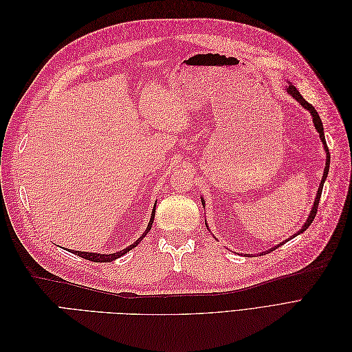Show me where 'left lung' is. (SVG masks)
<instances>
[{"label":"left lung","mask_w":352,"mask_h":352,"mask_svg":"<svg viewBox=\"0 0 352 352\" xmlns=\"http://www.w3.org/2000/svg\"><path fill=\"white\" fill-rule=\"evenodd\" d=\"M286 94H289L291 97L295 100V101H298L300 102V105L301 107H304L308 113L311 114V117H313V123H314V127H316V131L318 132V136H320V140H322V142H323V148H324V153H326V164H324V172H323V177H322V182H320V186H318V189H317V194H316V199H314V204H313V207H311V211H310V214H308V217H307V220H305V223L302 225V228L298 230L296 233H294V238L296 236V235H300V233H302L304 230H307L308 229V226L311 225L313 223V220H314V217H316V212H317V207H318V201H320V197H322V190H323V185H324V182H326V177H327V173H329V164H330V154H329V150H327V145H326V140H324V131H323V123H322V119H320V116L317 114V111H316V109L313 107L311 104H308L304 98H302V95L298 92V89L294 87V85L291 83V82H287V87H286ZM201 204H202V207H206V201H204V198H201ZM207 225V223H206ZM207 229H208V225H207ZM291 236V238H292ZM291 238H287V239H291ZM286 239V241H287ZM280 245H283V242H280V243H278V245H273L272 248H269L267 251L265 252H269V251H273V250H276V248H279ZM261 254H264V252H261Z\"/></svg>","instance_id":"left-lung-1"}]
</instances>
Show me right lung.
<instances>
[{"label": "right lung", "mask_w": 352, "mask_h": 352, "mask_svg": "<svg viewBox=\"0 0 352 352\" xmlns=\"http://www.w3.org/2000/svg\"><path fill=\"white\" fill-rule=\"evenodd\" d=\"M155 204H157V202H155ZM154 216H155V206H154V208H153V212H151V219H150V223H148V226H146L145 232L142 233V236L138 238V239H136V241H135L132 245H129V247L124 248V250H122V251H117V252H113V254H101V252H85V251H74V250H67V251H70L72 254H76V255H79V257H82V258H85V260L94 261V263H111V261L117 260V258H119V257H122V255H124L126 252H129L132 248L138 247V243H140V242L144 239V236L146 235V233L151 230V226H153V223H154Z\"/></svg>", "instance_id": "right-lung-1"}]
</instances>
